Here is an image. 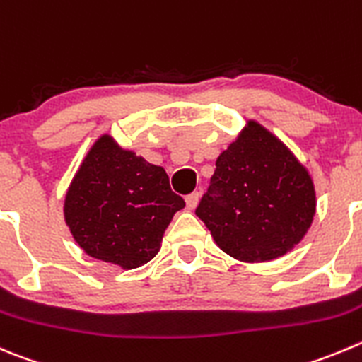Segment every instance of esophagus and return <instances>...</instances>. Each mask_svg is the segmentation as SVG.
<instances>
[{
  "label": "esophagus",
  "instance_id": "1",
  "mask_svg": "<svg viewBox=\"0 0 362 362\" xmlns=\"http://www.w3.org/2000/svg\"><path fill=\"white\" fill-rule=\"evenodd\" d=\"M199 203V192H191V194L185 198V205H187L189 210H194Z\"/></svg>",
  "mask_w": 362,
  "mask_h": 362
}]
</instances>
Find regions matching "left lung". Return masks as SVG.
I'll list each match as a JSON object with an SVG mask.
<instances>
[{"mask_svg": "<svg viewBox=\"0 0 362 362\" xmlns=\"http://www.w3.org/2000/svg\"><path fill=\"white\" fill-rule=\"evenodd\" d=\"M317 209L306 168L272 132L249 120L217 157L196 216L216 244L240 262H269L292 251Z\"/></svg>", "mask_w": 362, "mask_h": 362, "instance_id": "1", "label": "left lung"}]
</instances>
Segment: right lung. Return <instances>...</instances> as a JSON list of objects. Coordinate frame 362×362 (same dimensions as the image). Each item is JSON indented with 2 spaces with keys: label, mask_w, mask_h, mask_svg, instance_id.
<instances>
[{
  "label": "right lung",
  "mask_w": 362,
  "mask_h": 362,
  "mask_svg": "<svg viewBox=\"0 0 362 362\" xmlns=\"http://www.w3.org/2000/svg\"><path fill=\"white\" fill-rule=\"evenodd\" d=\"M184 206L164 168L104 134L74 175L63 214L86 255L131 270L159 252L168 224Z\"/></svg>",
  "instance_id": "right-lung-1"
}]
</instances>
